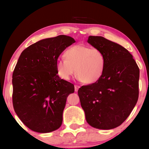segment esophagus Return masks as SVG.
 I'll return each mask as SVG.
<instances>
[{
  "label": "esophagus",
  "instance_id": "esophagus-1",
  "mask_svg": "<svg viewBox=\"0 0 149 149\" xmlns=\"http://www.w3.org/2000/svg\"><path fill=\"white\" fill-rule=\"evenodd\" d=\"M74 87H75V91H77L78 90H79V88H80V86H79V85H75Z\"/></svg>",
  "mask_w": 149,
  "mask_h": 149
}]
</instances>
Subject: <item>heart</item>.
Returning <instances> with one entry per match:
<instances>
[{
	"label": "heart",
	"mask_w": 149,
	"mask_h": 149,
	"mask_svg": "<svg viewBox=\"0 0 149 149\" xmlns=\"http://www.w3.org/2000/svg\"><path fill=\"white\" fill-rule=\"evenodd\" d=\"M64 58L56 65L58 75L63 80H69L75 74V69L78 79L85 84L96 83L104 74L105 58L97 49L75 45L66 50Z\"/></svg>",
	"instance_id": "1"
}]
</instances>
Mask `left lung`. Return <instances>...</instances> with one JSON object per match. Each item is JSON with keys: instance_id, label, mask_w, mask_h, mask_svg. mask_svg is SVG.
<instances>
[{"instance_id": "obj_1", "label": "left lung", "mask_w": 149, "mask_h": 149, "mask_svg": "<svg viewBox=\"0 0 149 149\" xmlns=\"http://www.w3.org/2000/svg\"><path fill=\"white\" fill-rule=\"evenodd\" d=\"M88 42L105 58V69L96 83L78 90L87 122L93 127L111 129L127 119L138 99L140 69L128 50L102 36Z\"/></svg>"}]
</instances>
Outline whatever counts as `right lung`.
Returning a JSON list of instances; mask_svg holds the SVG:
<instances>
[{"mask_svg":"<svg viewBox=\"0 0 149 149\" xmlns=\"http://www.w3.org/2000/svg\"><path fill=\"white\" fill-rule=\"evenodd\" d=\"M73 38L59 35L39 41L22 52L13 73V105L21 121L41 133L60 127L66 98L74 85L61 79L56 65Z\"/></svg>","mask_w":149,"mask_h":149,"instance_id":"add662e5","label":"right lung"}]
</instances>
